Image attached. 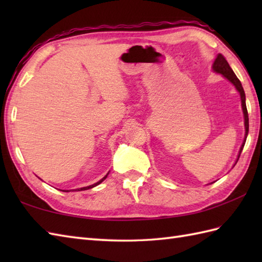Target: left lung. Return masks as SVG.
I'll use <instances>...</instances> for the list:
<instances>
[{"label":"left lung","mask_w":262,"mask_h":262,"mask_svg":"<svg viewBox=\"0 0 262 262\" xmlns=\"http://www.w3.org/2000/svg\"><path fill=\"white\" fill-rule=\"evenodd\" d=\"M213 70L216 72V73H220L222 75H224L227 80H229L233 85L236 88V90L240 92V96H241V102H242V109H243V114H244V126H246V136H244V142L242 144V146L240 148V153H238V158H240L241 152L243 149L244 144H246L247 141V136H248V133H249V116H248V110H247V104H246V93H244V90L242 88V84L240 80L237 79L236 75L234 74V72L231 69L230 64L227 63L226 58L223 56L222 54L217 55V57L215 59V62L213 64ZM236 160V162H237Z\"/></svg>","instance_id":"8db88e82"}]
</instances>
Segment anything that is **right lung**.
I'll return each instance as SVG.
<instances>
[{
	"label": "right lung",
	"mask_w": 262,
	"mask_h": 262,
	"mask_svg": "<svg viewBox=\"0 0 262 262\" xmlns=\"http://www.w3.org/2000/svg\"><path fill=\"white\" fill-rule=\"evenodd\" d=\"M108 176V174H107ZM107 176H105V177H103L102 178V179L101 180H100V181H98L97 183H94V185H91V186H88V187H83V188H80V189H76V190L75 191H81V190H86V189H90V188H93V187H96V186H98L99 185V183H101L104 179H105V178H107ZM63 191H65V190H63ZM66 191H70V190H66Z\"/></svg>",
	"instance_id": "right-lung-1"
}]
</instances>
